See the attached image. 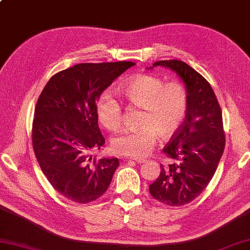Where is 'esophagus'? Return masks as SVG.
I'll return each mask as SVG.
<instances>
[{
	"label": "esophagus",
	"mask_w": 250,
	"mask_h": 250,
	"mask_svg": "<svg viewBox=\"0 0 250 250\" xmlns=\"http://www.w3.org/2000/svg\"><path fill=\"white\" fill-rule=\"evenodd\" d=\"M131 160H133V161H136L137 163H144L145 162V160L144 159H139V158H135V159H131Z\"/></svg>",
	"instance_id": "1"
}]
</instances>
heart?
Here are the masks:
<instances>
[{"mask_svg":"<svg viewBox=\"0 0 250 250\" xmlns=\"http://www.w3.org/2000/svg\"><path fill=\"white\" fill-rule=\"evenodd\" d=\"M129 104L143 109L137 129L118 133L111 146L122 156L143 158L153 149L157 136L167 140L177 133L187 118L188 94L179 83H167L156 75L140 74L130 78L122 87ZM96 114L100 123L109 130L118 129L123 120L119 101L110 91L103 93L97 101Z\"/></svg>","mask_w":250,"mask_h":250,"instance_id":"b5f03b06","label":"heart"}]
</instances>
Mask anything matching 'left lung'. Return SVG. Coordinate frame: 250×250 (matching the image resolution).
Returning <instances> with one entry per match:
<instances>
[{
	"label": "left lung",
	"mask_w": 250,
	"mask_h": 250,
	"mask_svg": "<svg viewBox=\"0 0 250 250\" xmlns=\"http://www.w3.org/2000/svg\"><path fill=\"white\" fill-rule=\"evenodd\" d=\"M174 71L188 94V110L180 130L163 148L174 163L163 167L149 193L167 206H182L200 195L214 175L225 148L223 117L210 83L180 60H160L150 66Z\"/></svg>",
	"instance_id": "left-lung-1"
}]
</instances>
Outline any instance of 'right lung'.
I'll return each mask as SVG.
<instances>
[{"mask_svg":"<svg viewBox=\"0 0 250 250\" xmlns=\"http://www.w3.org/2000/svg\"><path fill=\"white\" fill-rule=\"evenodd\" d=\"M130 62L79 63L51 77L39 96L33 122V147L53 188L77 204L101 197L110 185L118 158L93 159L105 139L96 102L130 66Z\"/></svg>","mask_w":250,"mask_h":250,"instance_id":"right-lung-1","label":"right lung"}]
</instances>
